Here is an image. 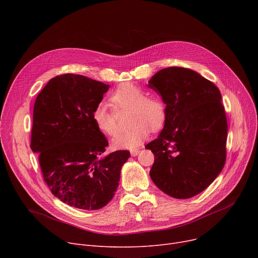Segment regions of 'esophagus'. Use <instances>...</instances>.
<instances>
[{
    "instance_id": "esophagus-1",
    "label": "esophagus",
    "mask_w": 258,
    "mask_h": 258,
    "mask_svg": "<svg viewBox=\"0 0 258 258\" xmlns=\"http://www.w3.org/2000/svg\"><path fill=\"white\" fill-rule=\"evenodd\" d=\"M139 152H140L139 148H135V150H132V151H131V155H132L133 157H135V156H137V155L139 154Z\"/></svg>"
}]
</instances>
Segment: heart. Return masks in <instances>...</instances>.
Segmentation results:
<instances>
[{
    "label": "heart",
    "mask_w": 258,
    "mask_h": 258,
    "mask_svg": "<svg viewBox=\"0 0 258 258\" xmlns=\"http://www.w3.org/2000/svg\"><path fill=\"white\" fill-rule=\"evenodd\" d=\"M115 111L128 110L127 131L119 133L113 138L112 144L116 148H135L139 146L152 131L160 130L165 123L166 105L154 95H145L139 86L125 83L118 86L108 97ZM92 120L96 128L107 136H114L117 124L114 113L104 103H99L92 112Z\"/></svg>",
    "instance_id": "b5f03b06"
}]
</instances>
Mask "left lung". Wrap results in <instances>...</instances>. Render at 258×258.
Instances as JSON below:
<instances>
[{
	"instance_id": "obj_1",
	"label": "left lung",
	"mask_w": 258,
	"mask_h": 258,
	"mask_svg": "<svg viewBox=\"0 0 258 258\" xmlns=\"http://www.w3.org/2000/svg\"><path fill=\"white\" fill-rule=\"evenodd\" d=\"M148 87L161 95L167 111L164 128L145 146L155 156L151 178L172 198L195 197L215 180L226 162L228 124L221 92L182 67L160 70Z\"/></svg>"
}]
</instances>
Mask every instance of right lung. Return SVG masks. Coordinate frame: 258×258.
Masks as SVG:
<instances>
[{"label": "right lung", "mask_w": 258, "mask_h": 258, "mask_svg": "<svg viewBox=\"0 0 258 258\" xmlns=\"http://www.w3.org/2000/svg\"><path fill=\"white\" fill-rule=\"evenodd\" d=\"M108 87L83 75L63 74L50 79L35 99L30 147L38 154L53 196L75 208L105 206L130 158L128 151L102 156L108 143L95 126L92 112Z\"/></svg>", "instance_id": "right-lung-1"}]
</instances>
